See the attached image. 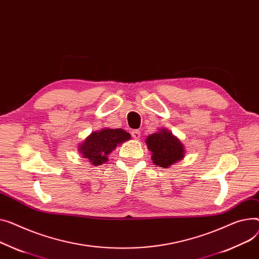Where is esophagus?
Returning a JSON list of instances; mask_svg holds the SVG:
<instances>
[{
    "label": "esophagus",
    "instance_id": "1",
    "mask_svg": "<svg viewBox=\"0 0 259 259\" xmlns=\"http://www.w3.org/2000/svg\"><path fill=\"white\" fill-rule=\"evenodd\" d=\"M131 134L133 136V139H135V140H140L141 139V132L139 130H133Z\"/></svg>",
    "mask_w": 259,
    "mask_h": 259
}]
</instances>
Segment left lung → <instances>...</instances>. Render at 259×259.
Listing matches in <instances>:
<instances>
[{
	"label": "left lung",
	"instance_id": "left-lung-1",
	"mask_svg": "<svg viewBox=\"0 0 259 259\" xmlns=\"http://www.w3.org/2000/svg\"><path fill=\"white\" fill-rule=\"evenodd\" d=\"M146 145L152 153L153 163L160 167L167 168L185 156L184 145L166 128L150 134L146 139Z\"/></svg>",
	"mask_w": 259,
	"mask_h": 259
}]
</instances>
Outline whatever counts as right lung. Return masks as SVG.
Here are the masks:
<instances>
[{
	"label": "right lung",
	"mask_w": 259,
	"mask_h": 259,
	"mask_svg": "<svg viewBox=\"0 0 259 259\" xmlns=\"http://www.w3.org/2000/svg\"><path fill=\"white\" fill-rule=\"evenodd\" d=\"M131 139V135L123 129L103 128L92 132L84 142L79 144L78 151L82 157L93 165H101L108 160L109 154L120 144Z\"/></svg>",
	"instance_id": "obj_1"
}]
</instances>
